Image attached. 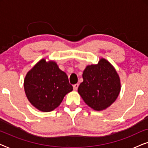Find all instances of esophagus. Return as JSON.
Returning a JSON list of instances; mask_svg holds the SVG:
<instances>
[{
	"label": "esophagus",
	"mask_w": 148,
	"mask_h": 148,
	"mask_svg": "<svg viewBox=\"0 0 148 148\" xmlns=\"http://www.w3.org/2000/svg\"><path fill=\"white\" fill-rule=\"evenodd\" d=\"M78 87H79V84H75V85H73V90L76 91L77 90Z\"/></svg>",
	"instance_id": "1"
}]
</instances>
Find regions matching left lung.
<instances>
[{
    "mask_svg": "<svg viewBox=\"0 0 148 148\" xmlns=\"http://www.w3.org/2000/svg\"><path fill=\"white\" fill-rule=\"evenodd\" d=\"M84 82L78 93L86 104L95 110H104L116 100L121 91L120 78L112 64L104 58L86 66Z\"/></svg>",
    "mask_w": 148,
    "mask_h": 148,
    "instance_id": "left-lung-1",
    "label": "left lung"
}]
</instances>
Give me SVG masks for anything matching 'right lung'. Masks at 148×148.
Masks as SVG:
<instances>
[{
	"label": "right lung",
	"instance_id": "obj_1",
	"mask_svg": "<svg viewBox=\"0 0 148 148\" xmlns=\"http://www.w3.org/2000/svg\"><path fill=\"white\" fill-rule=\"evenodd\" d=\"M26 96L42 112H50L59 106L64 96L73 90L68 76L54 61L43 58L27 72L24 79Z\"/></svg>",
	"mask_w": 148,
	"mask_h": 148
}]
</instances>
